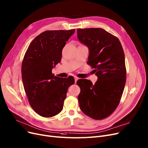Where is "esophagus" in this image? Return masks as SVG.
Listing matches in <instances>:
<instances>
[{
    "instance_id": "1",
    "label": "esophagus",
    "mask_w": 148,
    "mask_h": 148,
    "mask_svg": "<svg viewBox=\"0 0 148 148\" xmlns=\"http://www.w3.org/2000/svg\"><path fill=\"white\" fill-rule=\"evenodd\" d=\"M74 78H75V83H76V81H77L78 79V78L77 77V76H74Z\"/></svg>"
}]
</instances>
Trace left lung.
Wrapping results in <instances>:
<instances>
[{
  "instance_id": "8db88e82",
  "label": "left lung",
  "mask_w": 148,
  "mask_h": 148,
  "mask_svg": "<svg viewBox=\"0 0 148 148\" xmlns=\"http://www.w3.org/2000/svg\"><path fill=\"white\" fill-rule=\"evenodd\" d=\"M77 36L89 50L87 64L94 69L98 80L93 84L78 79L82 112L95 120L110 116L119 106L126 81L125 53L119 39L99 28H78Z\"/></svg>"
}]
</instances>
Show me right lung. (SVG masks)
<instances>
[{"label":"right lung","instance_id":"add662e5","mask_svg":"<svg viewBox=\"0 0 148 148\" xmlns=\"http://www.w3.org/2000/svg\"><path fill=\"white\" fill-rule=\"evenodd\" d=\"M75 29L49 30L29 45L22 63V78L29 105L43 117H52L62 111L73 76H55L52 69L61 62L62 50Z\"/></svg>","mask_w":148,"mask_h":148}]
</instances>
